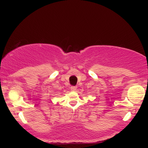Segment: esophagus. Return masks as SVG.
I'll return each mask as SVG.
<instances>
[{
	"label": "esophagus",
	"mask_w": 148,
	"mask_h": 148,
	"mask_svg": "<svg viewBox=\"0 0 148 148\" xmlns=\"http://www.w3.org/2000/svg\"><path fill=\"white\" fill-rule=\"evenodd\" d=\"M71 90H72V91H75V90H76V89H77V86H72L71 87Z\"/></svg>",
	"instance_id": "esophagus-1"
}]
</instances>
